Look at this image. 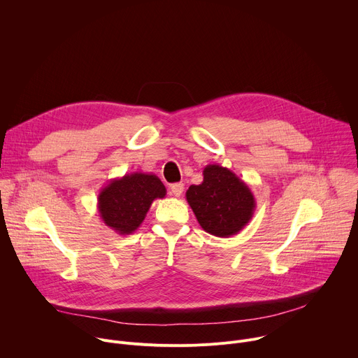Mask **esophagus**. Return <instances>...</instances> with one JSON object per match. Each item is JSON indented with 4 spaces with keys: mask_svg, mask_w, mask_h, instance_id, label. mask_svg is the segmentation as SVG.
Returning a JSON list of instances; mask_svg holds the SVG:
<instances>
[{
    "mask_svg": "<svg viewBox=\"0 0 358 358\" xmlns=\"http://www.w3.org/2000/svg\"><path fill=\"white\" fill-rule=\"evenodd\" d=\"M182 191H184V184H182V182H177V184H173V185L170 187V192H171V195H174V196L182 195Z\"/></svg>",
    "mask_w": 358,
    "mask_h": 358,
    "instance_id": "1",
    "label": "esophagus"
}]
</instances>
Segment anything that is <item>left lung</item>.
<instances>
[{
    "mask_svg": "<svg viewBox=\"0 0 358 358\" xmlns=\"http://www.w3.org/2000/svg\"><path fill=\"white\" fill-rule=\"evenodd\" d=\"M202 176L203 181L191 185L185 192L198 224L214 236L236 235L248 225L257 208L250 188L220 164H208Z\"/></svg>",
    "mask_w": 358,
    "mask_h": 358,
    "instance_id": "left-lung-1",
    "label": "left lung"
}]
</instances>
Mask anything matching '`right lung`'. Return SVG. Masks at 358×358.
<instances>
[{"label": "right lung", "instance_id": "right-lung-1", "mask_svg": "<svg viewBox=\"0 0 358 358\" xmlns=\"http://www.w3.org/2000/svg\"><path fill=\"white\" fill-rule=\"evenodd\" d=\"M167 189L155 174L131 173L113 178L101 188L97 210L101 221L119 235L133 234L144 221L151 203L164 198Z\"/></svg>", "mask_w": 358, "mask_h": 358}]
</instances>
